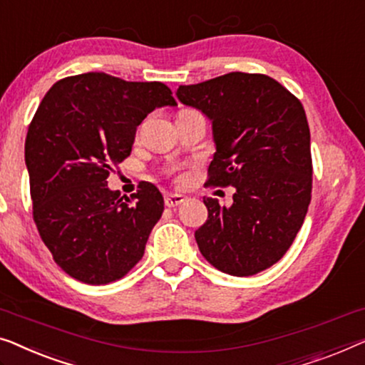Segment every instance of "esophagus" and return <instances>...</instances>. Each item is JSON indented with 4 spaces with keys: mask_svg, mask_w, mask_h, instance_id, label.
<instances>
[{
    "mask_svg": "<svg viewBox=\"0 0 365 365\" xmlns=\"http://www.w3.org/2000/svg\"><path fill=\"white\" fill-rule=\"evenodd\" d=\"M186 197H184L182 194H168L165 197V204L168 207H178V205H181Z\"/></svg>",
    "mask_w": 365,
    "mask_h": 365,
    "instance_id": "1",
    "label": "esophagus"
}]
</instances>
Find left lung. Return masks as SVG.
I'll list each match as a JSON object with an SVG mask.
<instances>
[{"label":"left lung","mask_w":365,"mask_h":365,"mask_svg":"<svg viewBox=\"0 0 365 365\" xmlns=\"http://www.w3.org/2000/svg\"><path fill=\"white\" fill-rule=\"evenodd\" d=\"M176 97L212 125L209 186L235 187L230 207L204 199L195 242L210 265L250 277L282 258L311 200L309 126L299 100L263 73L230 72L181 86Z\"/></svg>","instance_id":"obj_1"}]
</instances>
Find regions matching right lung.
Returning a JSON list of instances; mask_svg holds the SVG:
<instances>
[{
	"instance_id": "obj_1",
	"label": "right lung",
	"mask_w": 365,
	"mask_h": 365,
	"mask_svg": "<svg viewBox=\"0 0 365 365\" xmlns=\"http://www.w3.org/2000/svg\"><path fill=\"white\" fill-rule=\"evenodd\" d=\"M176 105L165 83L126 82L103 72L66 77L44 95L24 160L41 239L72 278L105 284L141 260L165 199L143 182L135 200H123L107 178L130 156L146 115Z\"/></svg>"
}]
</instances>
